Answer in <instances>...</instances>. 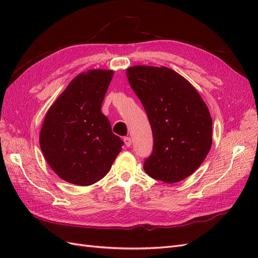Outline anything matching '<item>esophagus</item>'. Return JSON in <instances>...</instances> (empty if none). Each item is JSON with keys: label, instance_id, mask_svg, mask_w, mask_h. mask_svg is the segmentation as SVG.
Segmentation results:
<instances>
[{"label": "esophagus", "instance_id": "obj_1", "mask_svg": "<svg viewBox=\"0 0 258 258\" xmlns=\"http://www.w3.org/2000/svg\"><path fill=\"white\" fill-rule=\"evenodd\" d=\"M123 142H124V144H126V146L129 147L131 145V139L129 137H124L123 138Z\"/></svg>", "mask_w": 258, "mask_h": 258}]
</instances>
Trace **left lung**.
<instances>
[{"label": "left lung", "instance_id": "1", "mask_svg": "<svg viewBox=\"0 0 258 258\" xmlns=\"http://www.w3.org/2000/svg\"><path fill=\"white\" fill-rule=\"evenodd\" d=\"M127 76L153 132L145 172L165 183L182 181L200 167L212 145L206 103L184 77L166 67H131Z\"/></svg>", "mask_w": 258, "mask_h": 258}]
</instances>
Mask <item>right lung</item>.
<instances>
[{
  "label": "right lung",
  "mask_w": 258,
  "mask_h": 258,
  "mask_svg": "<svg viewBox=\"0 0 258 258\" xmlns=\"http://www.w3.org/2000/svg\"><path fill=\"white\" fill-rule=\"evenodd\" d=\"M113 71L77 75L46 114L41 150L59 177L80 186L95 184L110 171L123 142L101 112Z\"/></svg>",
  "instance_id": "obj_1"
}]
</instances>
